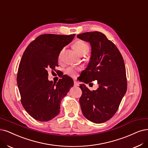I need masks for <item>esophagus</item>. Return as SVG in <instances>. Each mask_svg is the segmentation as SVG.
<instances>
[{"label": "esophagus", "mask_w": 148, "mask_h": 148, "mask_svg": "<svg viewBox=\"0 0 148 148\" xmlns=\"http://www.w3.org/2000/svg\"><path fill=\"white\" fill-rule=\"evenodd\" d=\"M74 86H79V83L77 82V81L74 80Z\"/></svg>", "instance_id": "34e87169"}]
</instances>
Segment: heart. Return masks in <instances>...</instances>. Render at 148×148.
I'll list each match as a JSON object with an SVG mask.
<instances>
[{
	"instance_id": "b5f03b06",
	"label": "heart",
	"mask_w": 148,
	"mask_h": 148,
	"mask_svg": "<svg viewBox=\"0 0 148 148\" xmlns=\"http://www.w3.org/2000/svg\"><path fill=\"white\" fill-rule=\"evenodd\" d=\"M73 48L74 50L77 52L81 56L86 54L89 51V46L87 43L83 41H77L74 43ZM64 52V49H62L61 52H60L58 58H61L62 54ZM81 69L79 68H75V67H69L65 69V73L68 75L70 76L71 77H77L79 71H80Z\"/></svg>"
}]
</instances>
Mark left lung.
<instances>
[{
	"label": "left lung",
	"mask_w": 148,
	"mask_h": 148,
	"mask_svg": "<svg viewBox=\"0 0 148 148\" xmlns=\"http://www.w3.org/2000/svg\"><path fill=\"white\" fill-rule=\"evenodd\" d=\"M77 37L91 46L90 62L81 80L90 84L97 80L99 84L97 89L92 91L84 84L80 85L82 112L92 123H104L116 113L127 91L124 60L115 45L101 32L83 33Z\"/></svg>",
	"instance_id": "1"
}]
</instances>
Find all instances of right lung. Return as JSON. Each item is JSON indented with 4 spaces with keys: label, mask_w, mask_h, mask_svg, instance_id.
<instances>
[{
    "label": "right lung",
    "mask_w": 148,
    "mask_h": 148,
    "mask_svg": "<svg viewBox=\"0 0 148 148\" xmlns=\"http://www.w3.org/2000/svg\"><path fill=\"white\" fill-rule=\"evenodd\" d=\"M75 35H41L29 44L21 58L17 74L21 102L37 121H48L58 115L61 101L73 86V79L66 75L57 83L49 81L47 70L58 66L60 52Z\"/></svg>",
    "instance_id": "right-lung-1"
}]
</instances>
